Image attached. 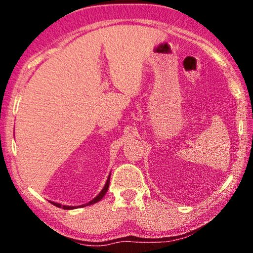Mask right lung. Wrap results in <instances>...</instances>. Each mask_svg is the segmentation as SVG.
<instances>
[{"label": "right lung", "instance_id": "1", "mask_svg": "<svg viewBox=\"0 0 253 253\" xmlns=\"http://www.w3.org/2000/svg\"><path fill=\"white\" fill-rule=\"evenodd\" d=\"M109 179H110V174H109L108 178H107V182H106L105 186H104V188H102V190H101L100 193L98 194L95 199H92V200L90 201V202L80 205V207L84 208V207H87V205H91V204H95V203H97V202H99V201H100L102 198H104L105 194L107 193V190H108V187H109ZM51 203H52L53 205H55V207L62 208V209H65V210H72V209H76V208H80V207H69V205H61L60 203H55V202H51Z\"/></svg>", "mask_w": 253, "mask_h": 253}]
</instances>
